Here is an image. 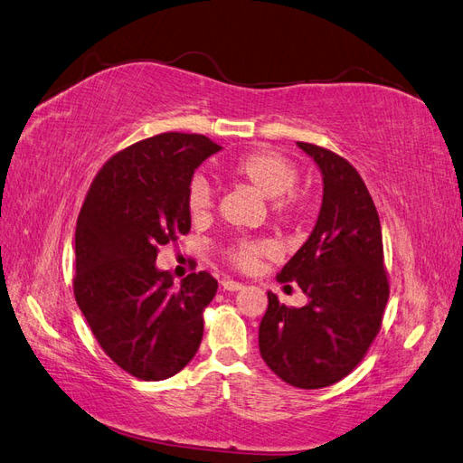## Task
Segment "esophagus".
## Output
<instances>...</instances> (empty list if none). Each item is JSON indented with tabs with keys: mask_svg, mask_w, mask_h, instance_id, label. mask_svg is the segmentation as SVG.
Masks as SVG:
<instances>
[{
	"mask_svg": "<svg viewBox=\"0 0 463 463\" xmlns=\"http://www.w3.org/2000/svg\"><path fill=\"white\" fill-rule=\"evenodd\" d=\"M221 287H222V290H232V293H234V290H242L244 288L242 283L232 281V279H222Z\"/></svg>",
	"mask_w": 463,
	"mask_h": 463,
	"instance_id": "esophagus-1",
	"label": "esophagus"
}]
</instances>
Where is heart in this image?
Instances as JSON below:
<instances>
[{
    "instance_id": "1",
    "label": "heart",
    "mask_w": 463,
    "mask_h": 463,
    "mask_svg": "<svg viewBox=\"0 0 463 463\" xmlns=\"http://www.w3.org/2000/svg\"><path fill=\"white\" fill-rule=\"evenodd\" d=\"M229 175L236 180L246 182L268 200H273L271 207L279 217H295L302 200L293 190L298 173L297 166L279 153L252 151L242 155L229 165ZM211 207V188L202 178H195L188 192V209L192 217H203ZM271 252L269 242L239 241L229 248V260L242 269H252L261 256Z\"/></svg>"
}]
</instances>
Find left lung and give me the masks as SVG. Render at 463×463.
Wrapping results in <instances>:
<instances>
[{
    "label": "left lung",
    "instance_id": "left-lung-1",
    "mask_svg": "<svg viewBox=\"0 0 463 463\" xmlns=\"http://www.w3.org/2000/svg\"><path fill=\"white\" fill-rule=\"evenodd\" d=\"M320 168L324 194L307 242L279 281H297L308 302L287 308L268 290L260 353L290 386L318 390L345 378L376 337L390 287L376 207L359 173L339 155L297 141Z\"/></svg>",
    "mask_w": 463,
    "mask_h": 463
}]
</instances>
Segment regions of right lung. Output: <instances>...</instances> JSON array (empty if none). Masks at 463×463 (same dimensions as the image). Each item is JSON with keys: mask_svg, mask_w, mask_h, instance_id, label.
<instances>
[{"mask_svg": "<svg viewBox=\"0 0 463 463\" xmlns=\"http://www.w3.org/2000/svg\"><path fill=\"white\" fill-rule=\"evenodd\" d=\"M221 149L176 131L143 139L102 166L79 213L77 307L104 353L139 380L175 376L200 349L217 281L200 271L175 285L155 261L158 248L190 231L194 173Z\"/></svg>", "mask_w": 463, "mask_h": 463, "instance_id": "1", "label": "right lung"}]
</instances>
